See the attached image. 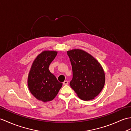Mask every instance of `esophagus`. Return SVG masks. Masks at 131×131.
Listing matches in <instances>:
<instances>
[{"label":"esophagus","mask_w":131,"mask_h":131,"mask_svg":"<svg viewBox=\"0 0 131 131\" xmlns=\"http://www.w3.org/2000/svg\"><path fill=\"white\" fill-rule=\"evenodd\" d=\"M68 81H67V80H65V81H63V85H68Z\"/></svg>","instance_id":"esophagus-1"}]
</instances>
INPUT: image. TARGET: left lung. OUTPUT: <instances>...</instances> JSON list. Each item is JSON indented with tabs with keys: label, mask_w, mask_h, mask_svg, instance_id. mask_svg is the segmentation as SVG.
I'll return each mask as SVG.
<instances>
[{
	"label": "left lung",
	"mask_w": 131,
	"mask_h": 131,
	"mask_svg": "<svg viewBox=\"0 0 131 131\" xmlns=\"http://www.w3.org/2000/svg\"><path fill=\"white\" fill-rule=\"evenodd\" d=\"M72 69L70 85L81 100H90L101 92L105 81L102 65L94 57L83 50L67 51Z\"/></svg>",
	"instance_id": "8db88e82"
}]
</instances>
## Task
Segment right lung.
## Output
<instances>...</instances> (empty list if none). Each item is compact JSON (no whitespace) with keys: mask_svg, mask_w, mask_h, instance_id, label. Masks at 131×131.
<instances>
[{"mask_svg":"<svg viewBox=\"0 0 131 131\" xmlns=\"http://www.w3.org/2000/svg\"><path fill=\"white\" fill-rule=\"evenodd\" d=\"M57 54L56 51H42L33 61L29 72L27 84L30 92L43 102L52 100L62 85L48 69Z\"/></svg>","mask_w":131,"mask_h":131,"instance_id":"right-lung-1","label":"right lung"}]
</instances>
